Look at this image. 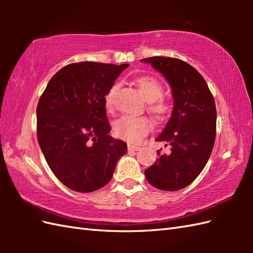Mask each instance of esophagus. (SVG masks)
<instances>
[{
  "instance_id": "1",
  "label": "esophagus",
  "mask_w": 253,
  "mask_h": 253,
  "mask_svg": "<svg viewBox=\"0 0 253 253\" xmlns=\"http://www.w3.org/2000/svg\"><path fill=\"white\" fill-rule=\"evenodd\" d=\"M140 149L139 147H137V146H133V144H130V143H128V151H138V150Z\"/></svg>"
}]
</instances>
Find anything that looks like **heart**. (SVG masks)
<instances>
[{"instance_id": "1", "label": "heart", "mask_w": 253, "mask_h": 253, "mask_svg": "<svg viewBox=\"0 0 253 253\" xmlns=\"http://www.w3.org/2000/svg\"><path fill=\"white\" fill-rule=\"evenodd\" d=\"M136 84L140 90L143 98L149 101L148 110L158 120H164L168 117L173 106L170 101L162 95L163 84L158 78L153 76H141L136 79ZM118 84H114L107 91L104 98V103L107 111L113 110V101ZM153 124L148 117L124 115L113 124V132L117 138L124 139L128 142L138 143L149 135L152 130Z\"/></svg>"}]
</instances>
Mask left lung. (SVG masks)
<instances>
[{
    "label": "left lung",
    "instance_id": "1",
    "mask_svg": "<svg viewBox=\"0 0 253 253\" xmlns=\"http://www.w3.org/2000/svg\"><path fill=\"white\" fill-rule=\"evenodd\" d=\"M141 61L164 75L174 95L171 116L155 139L169 147V153L159 150V158L144 175L158 189L180 190L197 178L211 155L216 136L215 101L201 74L188 63L164 56Z\"/></svg>",
    "mask_w": 253,
    "mask_h": 253
}]
</instances>
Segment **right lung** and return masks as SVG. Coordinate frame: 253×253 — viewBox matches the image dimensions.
<instances>
[{"label": "right lung", "mask_w": 253, "mask_h": 253, "mask_svg": "<svg viewBox=\"0 0 253 253\" xmlns=\"http://www.w3.org/2000/svg\"><path fill=\"white\" fill-rule=\"evenodd\" d=\"M127 64L80 62L60 69L37 106V137L47 165L69 189L91 192L112 178L127 144L109 136L104 98Z\"/></svg>", "instance_id": "obj_1"}]
</instances>
